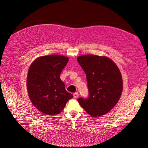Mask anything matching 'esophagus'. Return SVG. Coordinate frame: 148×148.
Returning <instances> with one entry per match:
<instances>
[{
  "label": "esophagus",
  "mask_w": 148,
  "mask_h": 148,
  "mask_svg": "<svg viewBox=\"0 0 148 148\" xmlns=\"http://www.w3.org/2000/svg\"><path fill=\"white\" fill-rule=\"evenodd\" d=\"M73 96H74V98H78V97H79V93H78V92L74 93V94H73Z\"/></svg>",
  "instance_id": "obj_1"
}]
</instances>
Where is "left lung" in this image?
Segmentation results:
<instances>
[{"instance_id": "8db88e82", "label": "left lung", "mask_w": 148, "mask_h": 148, "mask_svg": "<svg viewBox=\"0 0 148 148\" xmlns=\"http://www.w3.org/2000/svg\"><path fill=\"white\" fill-rule=\"evenodd\" d=\"M77 61L86 75L89 97L78 101L86 112L97 117L109 112L117 104L122 92V78L114 62L106 56H80Z\"/></svg>"}]
</instances>
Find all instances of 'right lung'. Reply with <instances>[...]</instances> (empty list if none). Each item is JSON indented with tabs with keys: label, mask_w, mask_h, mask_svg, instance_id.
I'll list each match as a JSON object with an SVG mask.
<instances>
[{
	"label": "right lung",
	"mask_w": 148,
	"mask_h": 148,
	"mask_svg": "<svg viewBox=\"0 0 148 148\" xmlns=\"http://www.w3.org/2000/svg\"><path fill=\"white\" fill-rule=\"evenodd\" d=\"M68 58L52 54L39 57L31 64L27 77L28 95L33 105L44 114L60 113L73 95L65 90L60 74Z\"/></svg>",
	"instance_id": "right-lung-1"
}]
</instances>
